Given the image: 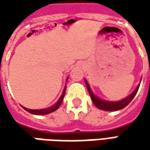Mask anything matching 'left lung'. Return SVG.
Listing matches in <instances>:
<instances>
[{"label": "left lung", "mask_w": 150, "mask_h": 150, "mask_svg": "<svg viewBox=\"0 0 150 150\" xmlns=\"http://www.w3.org/2000/svg\"><path fill=\"white\" fill-rule=\"evenodd\" d=\"M85 83L87 86V88L88 90V93H89V95L93 100V104L95 105L98 108L102 109V110H104V111H117V110H120L122 108H124V107H126L130 102L132 101V99L134 98V96L136 95L139 88V85L136 88V89L130 94L129 96H128L127 98H125L124 99L120 101H117V102H111V101H106L103 100L99 98H98L97 96L93 94V93L92 92V90L90 88L89 84L88 83V82L85 80Z\"/></svg>", "instance_id": "8db88e82"}]
</instances>
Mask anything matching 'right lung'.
<instances>
[{
    "label": "right lung",
    "mask_w": 150,
    "mask_h": 150,
    "mask_svg": "<svg viewBox=\"0 0 150 150\" xmlns=\"http://www.w3.org/2000/svg\"><path fill=\"white\" fill-rule=\"evenodd\" d=\"M66 86L63 89V92H62V94L60 97V98L58 99V101L55 103L54 105H52V107H50L48 108H44V109H29V108H24L22 107L27 112H31L32 114H37V115H45V114H48L50 112H52L56 111L60 105L62 104V101H63V98H64V95H65V93H66Z\"/></svg>",
    "instance_id": "1"
}]
</instances>
